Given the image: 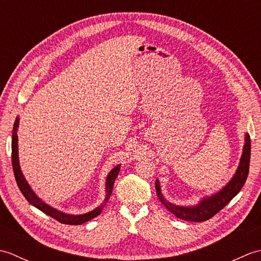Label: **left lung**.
I'll list each match as a JSON object with an SVG mask.
<instances>
[{
	"label": "left lung",
	"instance_id": "8db88e82",
	"mask_svg": "<svg viewBox=\"0 0 261 261\" xmlns=\"http://www.w3.org/2000/svg\"><path fill=\"white\" fill-rule=\"evenodd\" d=\"M250 151H251V141L250 136L248 134L245 135V145H243L242 154L239 162V166L236 170L234 175L229 180L223 188H221L219 192L212 194L210 196H204L201 201L195 205L191 206H181L170 203L166 199L164 194L162 193L160 182L156 180V191L158 198L160 199L166 207L171 213L176 215L178 219L188 221V222H203L212 218L219 211L222 210L238 193L241 191L246 182V179L249 173V164H250Z\"/></svg>",
	"mask_w": 261,
	"mask_h": 261
}]
</instances>
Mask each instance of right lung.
<instances>
[{
  "instance_id": "obj_1",
  "label": "right lung",
  "mask_w": 261,
  "mask_h": 261,
  "mask_svg": "<svg viewBox=\"0 0 261 261\" xmlns=\"http://www.w3.org/2000/svg\"><path fill=\"white\" fill-rule=\"evenodd\" d=\"M19 116H16L14 125H13V131H12V166H13V171H14V177L16 180V184H18L21 193L23 194V196L25 199L29 202L33 206L37 207L38 210L42 211L43 213H46L47 215L51 216L55 220L59 221L60 223L64 224H70V225H80L87 222L94 218H96L97 215L101 214L103 207L105 206V204L108 203L109 198L111 197V194H112L113 190V185L116 176H118L120 168H121V164L116 165L114 168L111 169L110 173L108 174L107 180H105V198L104 201L101 203V205H98L97 207L94 210L90 211V212L84 213V214H68L65 213L63 211H59L57 208L53 207L51 205L47 204L46 202H43L42 199L39 197L37 194L33 192L32 188L30 187L29 182L27 181L24 178L23 174H22V170L20 167V162H19V148H18V127H19Z\"/></svg>"
}]
</instances>
